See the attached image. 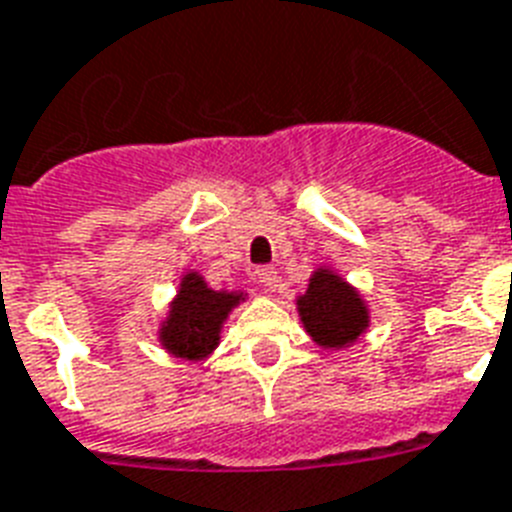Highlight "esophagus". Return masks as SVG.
<instances>
[{"instance_id": "esophagus-1", "label": "esophagus", "mask_w": 512, "mask_h": 512, "mask_svg": "<svg viewBox=\"0 0 512 512\" xmlns=\"http://www.w3.org/2000/svg\"><path fill=\"white\" fill-rule=\"evenodd\" d=\"M255 276H257V281H260V286H265V289H273L278 281L276 268H273V265H260V268L255 270Z\"/></svg>"}]
</instances>
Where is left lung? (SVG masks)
I'll return each instance as SVG.
<instances>
[{
  "instance_id": "obj_1",
  "label": "left lung",
  "mask_w": 512,
  "mask_h": 512,
  "mask_svg": "<svg viewBox=\"0 0 512 512\" xmlns=\"http://www.w3.org/2000/svg\"><path fill=\"white\" fill-rule=\"evenodd\" d=\"M297 310L307 334L326 350L347 347L368 328V307L360 294L328 268L315 270Z\"/></svg>"
}]
</instances>
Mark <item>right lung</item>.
<instances>
[{"label": "right lung", "instance_id": "add662e5", "mask_svg": "<svg viewBox=\"0 0 512 512\" xmlns=\"http://www.w3.org/2000/svg\"><path fill=\"white\" fill-rule=\"evenodd\" d=\"M242 299L236 292H213L199 273H186L160 328L162 347L184 360H202L218 347L220 326Z\"/></svg>", "mask_w": 512, "mask_h": 512}]
</instances>
